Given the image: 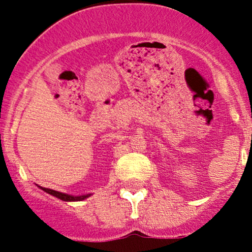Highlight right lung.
<instances>
[{
  "instance_id": "right-lung-1",
  "label": "right lung",
  "mask_w": 252,
  "mask_h": 252,
  "mask_svg": "<svg viewBox=\"0 0 252 252\" xmlns=\"http://www.w3.org/2000/svg\"><path fill=\"white\" fill-rule=\"evenodd\" d=\"M39 188L44 190V191L48 192L50 195H52V196L62 200V201H81V200H85L86 197H89L91 195V194H88V195H81V196H73V195H68V194H64V192L56 191V190L47 189V188H42V187H39Z\"/></svg>"
}]
</instances>
